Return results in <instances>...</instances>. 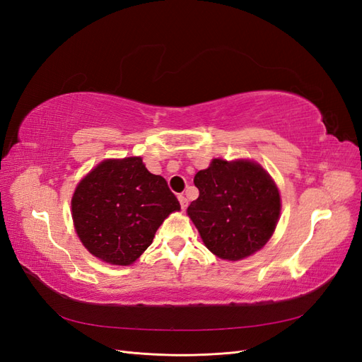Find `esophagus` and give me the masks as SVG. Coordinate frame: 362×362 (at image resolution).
<instances>
[{
    "instance_id": "34e87169",
    "label": "esophagus",
    "mask_w": 362,
    "mask_h": 362,
    "mask_svg": "<svg viewBox=\"0 0 362 362\" xmlns=\"http://www.w3.org/2000/svg\"><path fill=\"white\" fill-rule=\"evenodd\" d=\"M178 201H180V204H181V210H182V211H185V208H187V205H189V201L185 199L182 194H180V196H178Z\"/></svg>"
}]
</instances>
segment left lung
I'll return each mask as SVG.
<instances>
[{
  "mask_svg": "<svg viewBox=\"0 0 362 362\" xmlns=\"http://www.w3.org/2000/svg\"><path fill=\"white\" fill-rule=\"evenodd\" d=\"M193 182L199 198L187 214L216 257L238 261L269 242L279 218L281 196L258 163L214 158Z\"/></svg>",
  "mask_w": 362,
  "mask_h": 362,
  "instance_id": "1",
  "label": "left lung"
}]
</instances>
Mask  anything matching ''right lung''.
Wrapping results in <instances>:
<instances>
[{
	"label": "right lung",
	"instance_id": "1",
	"mask_svg": "<svg viewBox=\"0 0 362 362\" xmlns=\"http://www.w3.org/2000/svg\"><path fill=\"white\" fill-rule=\"evenodd\" d=\"M72 218L78 238L108 264L129 266L154 240L158 226L181 206L141 157L104 160L78 182Z\"/></svg>",
	"mask_w": 362,
	"mask_h": 362
}]
</instances>
